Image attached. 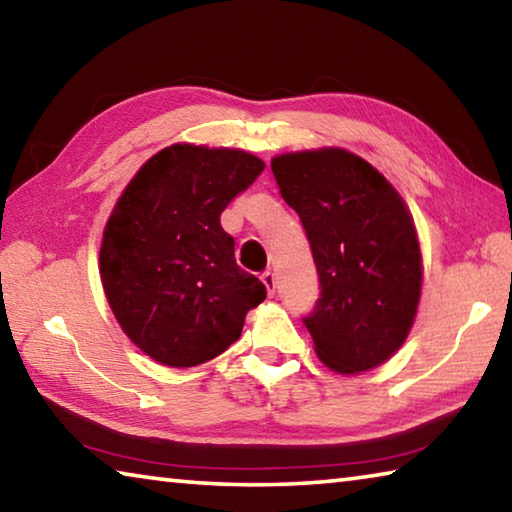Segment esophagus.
Wrapping results in <instances>:
<instances>
[{"instance_id":"34e87169","label":"esophagus","mask_w":512,"mask_h":512,"mask_svg":"<svg viewBox=\"0 0 512 512\" xmlns=\"http://www.w3.org/2000/svg\"><path fill=\"white\" fill-rule=\"evenodd\" d=\"M262 282H264V287H266V293H268V296H275V275H273L271 271L262 273Z\"/></svg>"}]
</instances>
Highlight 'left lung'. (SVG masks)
<instances>
[{
  "mask_svg": "<svg viewBox=\"0 0 512 512\" xmlns=\"http://www.w3.org/2000/svg\"><path fill=\"white\" fill-rule=\"evenodd\" d=\"M271 169L318 271L320 298L302 318L318 359L343 375L388 361L411 332L422 289L409 207L370 162L336 146L275 155Z\"/></svg>",
  "mask_w": 512,
  "mask_h": 512,
  "instance_id": "8db88e82",
  "label": "left lung"
}]
</instances>
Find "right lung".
I'll use <instances>...</instances> for the list:
<instances>
[{"label":"right lung","instance_id":"right-lung-1","mask_svg":"<svg viewBox=\"0 0 512 512\" xmlns=\"http://www.w3.org/2000/svg\"><path fill=\"white\" fill-rule=\"evenodd\" d=\"M264 162L241 149L171 144L146 160L117 198L99 253L119 327L146 357L189 368L241 336L266 287L235 262L221 212Z\"/></svg>","mask_w":512,"mask_h":512}]
</instances>
